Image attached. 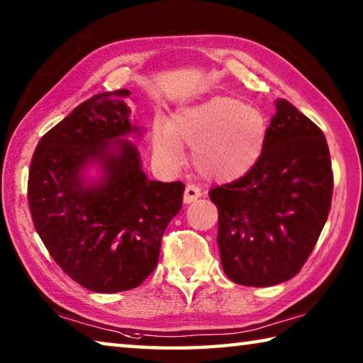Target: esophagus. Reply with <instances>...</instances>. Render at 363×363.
Wrapping results in <instances>:
<instances>
[{
    "mask_svg": "<svg viewBox=\"0 0 363 363\" xmlns=\"http://www.w3.org/2000/svg\"><path fill=\"white\" fill-rule=\"evenodd\" d=\"M200 196H201V190L196 186H194V184H189L186 190H184V203H192V201L200 199Z\"/></svg>",
    "mask_w": 363,
    "mask_h": 363,
    "instance_id": "esophagus-1",
    "label": "esophagus"
}]
</instances>
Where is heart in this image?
<instances>
[{"mask_svg":"<svg viewBox=\"0 0 363 363\" xmlns=\"http://www.w3.org/2000/svg\"><path fill=\"white\" fill-rule=\"evenodd\" d=\"M267 123L253 106L214 96L182 107L173 120H158L153 149L176 163L181 147H192L195 169L213 181H233L255 167L266 145Z\"/></svg>","mask_w":363,"mask_h":363,"instance_id":"obj_1","label":"heart"}]
</instances>
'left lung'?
Instances as JSON below:
<instances>
[{
  "label": "left lung",
  "mask_w": 363,
  "mask_h": 363,
  "mask_svg": "<svg viewBox=\"0 0 363 363\" xmlns=\"http://www.w3.org/2000/svg\"><path fill=\"white\" fill-rule=\"evenodd\" d=\"M259 160L240 179L210 190L227 277L272 286L293 279L327 223L333 173L327 139L285 99L275 102Z\"/></svg>",
  "instance_id": "obj_1"
}]
</instances>
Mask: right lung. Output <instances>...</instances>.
Masks as SVG:
<instances>
[{"mask_svg":"<svg viewBox=\"0 0 363 363\" xmlns=\"http://www.w3.org/2000/svg\"><path fill=\"white\" fill-rule=\"evenodd\" d=\"M131 91L101 93L40 139L28 171L33 225L59 267L96 293L139 286L157 267L162 237L182 206V182L147 179L131 125ZM97 164L101 177L84 174Z\"/></svg>","mask_w":363,"mask_h":363,"instance_id":"right-lung-1","label":"right lung"}]
</instances>
